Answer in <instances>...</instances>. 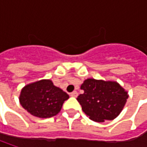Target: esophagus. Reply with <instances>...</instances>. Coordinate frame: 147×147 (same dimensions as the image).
Returning a JSON list of instances; mask_svg holds the SVG:
<instances>
[{
	"instance_id": "34e87169",
	"label": "esophagus",
	"mask_w": 147,
	"mask_h": 147,
	"mask_svg": "<svg viewBox=\"0 0 147 147\" xmlns=\"http://www.w3.org/2000/svg\"><path fill=\"white\" fill-rule=\"evenodd\" d=\"M78 93L76 91H74L73 92H71L70 93V96H73V97H77V96H78Z\"/></svg>"
}]
</instances>
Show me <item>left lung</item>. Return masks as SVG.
Masks as SVG:
<instances>
[{
  "mask_svg": "<svg viewBox=\"0 0 147 147\" xmlns=\"http://www.w3.org/2000/svg\"><path fill=\"white\" fill-rule=\"evenodd\" d=\"M81 89L84 92L77 100L82 110L90 119L99 123L118 117L128 98L127 91L115 81L88 78Z\"/></svg>",
  "mask_w": 147,
  "mask_h": 147,
  "instance_id": "obj_1",
  "label": "left lung"
}]
</instances>
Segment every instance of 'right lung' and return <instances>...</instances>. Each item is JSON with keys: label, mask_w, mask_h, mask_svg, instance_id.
Listing matches in <instances>:
<instances>
[{"label": "right lung", "mask_w": 147, "mask_h": 147, "mask_svg": "<svg viewBox=\"0 0 147 147\" xmlns=\"http://www.w3.org/2000/svg\"><path fill=\"white\" fill-rule=\"evenodd\" d=\"M69 95L55 87L51 79L31 82L22 88L20 103L32 115L47 119L56 115Z\"/></svg>", "instance_id": "1"}]
</instances>
